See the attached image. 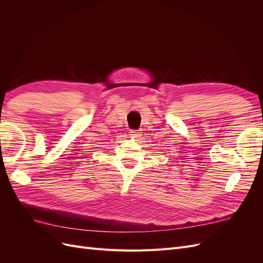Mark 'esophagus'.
Here are the masks:
<instances>
[{"instance_id":"34e87169","label":"esophagus","mask_w":263,"mask_h":263,"mask_svg":"<svg viewBox=\"0 0 263 263\" xmlns=\"http://www.w3.org/2000/svg\"><path fill=\"white\" fill-rule=\"evenodd\" d=\"M129 135L132 138H140V136H141V134L138 130H130Z\"/></svg>"}]
</instances>
